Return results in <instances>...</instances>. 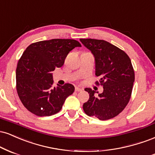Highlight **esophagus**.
Returning <instances> with one entry per match:
<instances>
[{
    "instance_id": "esophagus-1",
    "label": "esophagus",
    "mask_w": 155,
    "mask_h": 155,
    "mask_svg": "<svg viewBox=\"0 0 155 155\" xmlns=\"http://www.w3.org/2000/svg\"><path fill=\"white\" fill-rule=\"evenodd\" d=\"M75 91H76V92H80V91H82V88H78V87H75Z\"/></svg>"
}]
</instances>
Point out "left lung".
I'll return each instance as SVG.
<instances>
[{"instance_id":"left-lung-1","label":"left lung","mask_w":155,"mask_h":155,"mask_svg":"<svg viewBox=\"0 0 155 155\" xmlns=\"http://www.w3.org/2000/svg\"><path fill=\"white\" fill-rule=\"evenodd\" d=\"M95 58L96 75L104 91L98 96L91 88H85L89 94L83 110L88 116L100 120L113 118L127 106L131 96L135 74L131 61L123 50L103 40L81 39ZM99 85V82H96Z\"/></svg>"}]
</instances>
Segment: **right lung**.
Returning a JSON list of instances; mask_svg holds the SVG:
<instances>
[{
	"label": "right lung",
	"instance_id": "right-lung-1",
	"mask_svg": "<svg viewBox=\"0 0 155 155\" xmlns=\"http://www.w3.org/2000/svg\"><path fill=\"white\" fill-rule=\"evenodd\" d=\"M79 42L72 39H52L36 42L26 48L16 70V91L27 110L39 117L51 116L62 108L65 99L73 94L70 83L53 87L52 72L61 67L65 58Z\"/></svg>",
	"mask_w": 155,
	"mask_h": 155
}]
</instances>
